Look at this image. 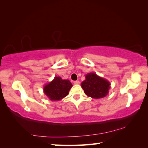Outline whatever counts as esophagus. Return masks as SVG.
Listing matches in <instances>:
<instances>
[{
  "instance_id": "34e87169",
  "label": "esophagus",
  "mask_w": 148,
  "mask_h": 148,
  "mask_svg": "<svg viewBox=\"0 0 148 148\" xmlns=\"http://www.w3.org/2000/svg\"><path fill=\"white\" fill-rule=\"evenodd\" d=\"M79 84V82L78 81V80H76V81H74V84H75V85H77V84Z\"/></svg>"
}]
</instances>
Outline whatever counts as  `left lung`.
<instances>
[{"label":"left lung","mask_w":148,"mask_h":148,"mask_svg":"<svg viewBox=\"0 0 148 148\" xmlns=\"http://www.w3.org/2000/svg\"><path fill=\"white\" fill-rule=\"evenodd\" d=\"M81 86L87 96L96 99L106 97L110 89V82L94 72L86 75V79L82 82Z\"/></svg>","instance_id":"8db88e82"}]
</instances>
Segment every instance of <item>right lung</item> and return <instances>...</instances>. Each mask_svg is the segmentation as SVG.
Here are the masks:
<instances>
[{"instance_id": "obj_1", "label": "right lung", "mask_w": 148, "mask_h": 148, "mask_svg": "<svg viewBox=\"0 0 148 148\" xmlns=\"http://www.w3.org/2000/svg\"><path fill=\"white\" fill-rule=\"evenodd\" d=\"M72 86L69 79H62L61 77L56 76L51 82L45 85L44 92L50 101H60L69 95Z\"/></svg>"}]
</instances>
